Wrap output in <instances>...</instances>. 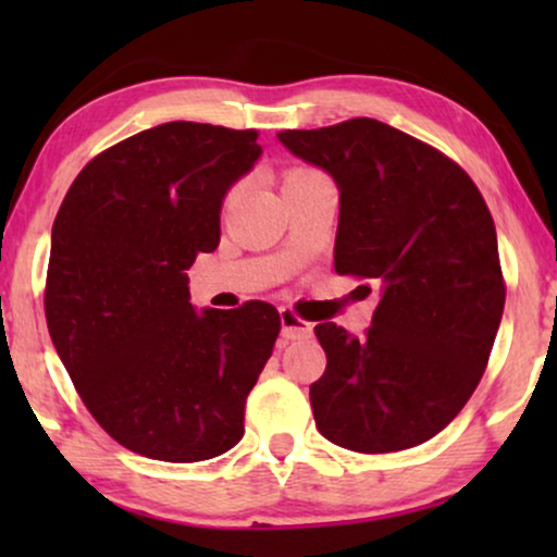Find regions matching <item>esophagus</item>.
<instances>
[{"instance_id":"1","label":"esophagus","mask_w":557,"mask_h":557,"mask_svg":"<svg viewBox=\"0 0 557 557\" xmlns=\"http://www.w3.org/2000/svg\"><path fill=\"white\" fill-rule=\"evenodd\" d=\"M280 322H283L285 341H298V337L311 335V324L306 319H300L293 309H280Z\"/></svg>"}]
</instances>
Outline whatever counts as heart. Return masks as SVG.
<instances>
[{
    "instance_id": "obj_1",
    "label": "heart",
    "mask_w": 557,
    "mask_h": 557,
    "mask_svg": "<svg viewBox=\"0 0 557 557\" xmlns=\"http://www.w3.org/2000/svg\"><path fill=\"white\" fill-rule=\"evenodd\" d=\"M300 172H306L304 168H296V170H290V172H287V175H285V181H287V177H296V175H300Z\"/></svg>"
}]
</instances>
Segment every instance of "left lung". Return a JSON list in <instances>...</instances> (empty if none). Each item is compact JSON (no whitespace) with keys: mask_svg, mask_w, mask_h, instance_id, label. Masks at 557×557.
Wrapping results in <instances>:
<instances>
[{"mask_svg":"<svg viewBox=\"0 0 557 557\" xmlns=\"http://www.w3.org/2000/svg\"><path fill=\"white\" fill-rule=\"evenodd\" d=\"M277 138L341 188L335 272L382 285L363 337L335 322L314 327L327 354L309 389L317 430L356 453L426 443L471 398L500 327L487 203L450 157L380 120Z\"/></svg>","mask_w":557,"mask_h":557,"instance_id":"obj_1","label":"left lung"}]
</instances>
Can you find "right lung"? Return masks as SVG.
Here are the masks:
<instances>
[{
    "mask_svg": "<svg viewBox=\"0 0 557 557\" xmlns=\"http://www.w3.org/2000/svg\"><path fill=\"white\" fill-rule=\"evenodd\" d=\"M257 131L164 123L96 154L52 227L44 311L99 426L138 456L194 463L243 437L246 398L280 335L272 304L190 306L198 253L220 246L227 188Z\"/></svg>",
    "mask_w": 557,
    "mask_h": 557,
    "instance_id": "add662e5",
    "label": "right lung"
}]
</instances>
